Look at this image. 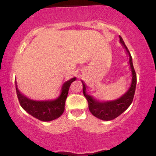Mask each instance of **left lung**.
<instances>
[{
    "mask_svg": "<svg viewBox=\"0 0 156 156\" xmlns=\"http://www.w3.org/2000/svg\"><path fill=\"white\" fill-rule=\"evenodd\" d=\"M119 38L120 42L123 44L124 48L127 51V55H129V64H130L131 69L132 80H131L130 87L127 89V92L116 99L101 101V100L96 99L92 95H88L86 93V86L83 80H81L82 83H83V95L86 97L88 103H89V111L92 115L96 117L98 119L102 120V121H112L121 115L123 112H125L132 103L134 93H135L136 85V75L133 65L132 57H131L130 51L126 46L123 38L121 36H119Z\"/></svg>",
    "mask_w": 156,
    "mask_h": 156,
    "instance_id": "left-lung-1",
    "label": "left lung"
}]
</instances>
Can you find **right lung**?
Returning a JSON list of instances; mask_svg holds the SVG:
<instances>
[{
	"mask_svg": "<svg viewBox=\"0 0 156 156\" xmlns=\"http://www.w3.org/2000/svg\"><path fill=\"white\" fill-rule=\"evenodd\" d=\"M76 77L67 80L63 84L61 92L56 98L48 100H34L28 98L18 89L16 83V90L20 105L34 118L41 121H51L59 118L64 112L66 98L69 88Z\"/></svg>",
	"mask_w": 156,
	"mask_h": 156,
	"instance_id": "obj_1",
	"label": "right lung"
}]
</instances>
